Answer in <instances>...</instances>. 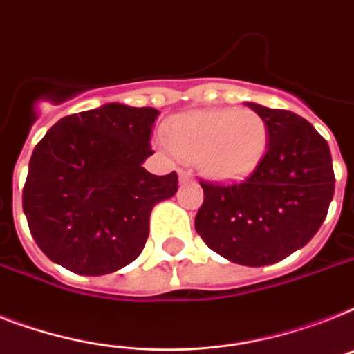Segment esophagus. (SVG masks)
I'll use <instances>...</instances> for the list:
<instances>
[{"label": "esophagus", "mask_w": 354, "mask_h": 354, "mask_svg": "<svg viewBox=\"0 0 354 354\" xmlns=\"http://www.w3.org/2000/svg\"><path fill=\"white\" fill-rule=\"evenodd\" d=\"M178 176H180V183H189L192 182V174L191 171H178Z\"/></svg>", "instance_id": "obj_1"}]
</instances>
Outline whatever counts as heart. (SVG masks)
I'll return each instance as SVG.
<instances>
[{"label":"heart","mask_w":354,"mask_h":354,"mask_svg":"<svg viewBox=\"0 0 354 354\" xmlns=\"http://www.w3.org/2000/svg\"><path fill=\"white\" fill-rule=\"evenodd\" d=\"M269 145L266 120L251 109H209L183 114L169 129V147L194 162L212 182H238L260 165Z\"/></svg>","instance_id":"1"}]
</instances>
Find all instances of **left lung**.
Here are the masks:
<instances>
[{
    "label": "left lung",
    "instance_id": "left-lung-1",
    "mask_svg": "<svg viewBox=\"0 0 354 354\" xmlns=\"http://www.w3.org/2000/svg\"><path fill=\"white\" fill-rule=\"evenodd\" d=\"M245 105L267 123L266 156L242 183H202L194 227L225 260L261 267L283 260L317 234L335 194V172L329 145L307 120L260 103Z\"/></svg>",
    "mask_w": 354,
    "mask_h": 354
}]
</instances>
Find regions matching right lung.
Masks as SVG:
<instances>
[{"instance_id": "1", "label": "right lung", "mask_w": 354, "mask_h": 354, "mask_svg": "<svg viewBox=\"0 0 354 354\" xmlns=\"http://www.w3.org/2000/svg\"><path fill=\"white\" fill-rule=\"evenodd\" d=\"M160 111L105 103L62 118L36 145L23 212L37 247L83 277L111 274L140 257L154 205L178 191L176 172L143 162Z\"/></svg>"}]
</instances>
